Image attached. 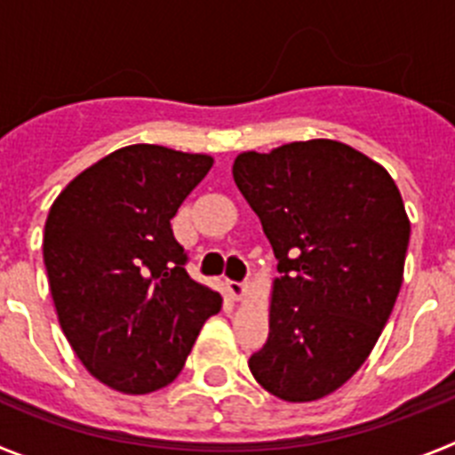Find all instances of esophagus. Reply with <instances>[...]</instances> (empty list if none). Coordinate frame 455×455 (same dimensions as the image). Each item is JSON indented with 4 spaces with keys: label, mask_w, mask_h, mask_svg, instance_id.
I'll list each match as a JSON object with an SVG mask.
<instances>
[{
    "label": "esophagus",
    "mask_w": 455,
    "mask_h": 455,
    "mask_svg": "<svg viewBox=\"0 0 455 455\" xmlns=\"http://www.w3.org/2000/svg\"><path fill=\"white\" fill-rule=\"evenodd\" d=\"M248 291V283H230V293L235 300H241L246 296Z\"/></svg>",
    "instance_id": "obj_1"
}]
</instances>
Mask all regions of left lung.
Returning <instances> with one entry per match:
<instances>
[{
	"instance_id": "obj_1",
	"label": "left lung",
	"mask_w": 455,
	"mask_h": 455,
	"mask_svg": "<svg viewBox=\"0 0 455 455\" xmlns=\"http://www.w3.org/2000/svg\"><path fill=\"white\" fill-rule=\"evenodd\" d=\"M232 175L280 271L268 339L248 367L277 399H323L363 367L399 296L410 241L399 187L331 139L241 152Z\"/></svg>"
}]
</instances>
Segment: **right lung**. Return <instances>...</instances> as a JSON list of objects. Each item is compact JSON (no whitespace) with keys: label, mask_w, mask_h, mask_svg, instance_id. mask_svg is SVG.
Instances as JSON below:
<instances>
[{"label":"right lung","mask_w":455,"mask_h":455,"mask_svg":"<svg viewBox=\"0 0 455 455\" xmlns=\"http://www.w3.org/2000/svg\"><path fill=\"white\" fill-rule=\"evenodd\" d=\"M212 166L209 155L136 143L79 172L50 207L43 259L59 323L107 387H166L220 309V293L187 273L171 228Z\"/></svg>","instance_id":"obj_1"}]
</instances>
